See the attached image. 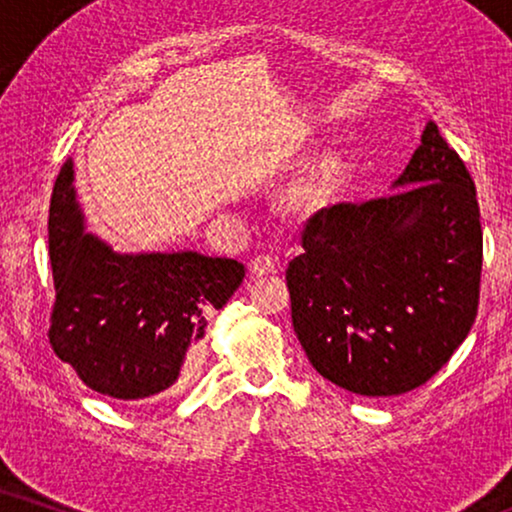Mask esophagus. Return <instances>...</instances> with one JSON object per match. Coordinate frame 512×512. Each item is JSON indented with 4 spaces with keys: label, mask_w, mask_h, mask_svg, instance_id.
<instances>
[{
    "label": "esophagus",
    "mask_w": 512,
    "mask_h": 512,
    "mask_svg": "<svg viewBox=\"0 0 512 512\" xmlns=\"http://www.w3.org/2000/svg\"><path fill=\"white\" fill-rule=\"evenodd\" d=\"M251 275L254 277H268V275H275V272L279 270V263L275 261V258H270V256H256L254 261H251Z\"/></svg>",
    "instance_id": "esophagus-1"
}]
</instances>
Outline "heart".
<instances>
[{"label":"heart","mask_w":512,"mask_h":512,"mask_svg":"<svg viewBox=\"0 0 512 512\" xmlns=\"http://www.w3.org/2000/svg\"><path fill=\"white\" fill-rule=\"evenodd\" d=\"M345 179V158L338 151L321 153L317 160H312L296 179L286 186L284 202L291 212L312 214L319 212L333 200L338 188Z\"/></svg>","instance_id":"heart-1"}]
</instances>
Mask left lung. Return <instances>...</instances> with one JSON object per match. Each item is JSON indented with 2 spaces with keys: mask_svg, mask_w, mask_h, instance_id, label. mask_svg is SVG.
Masks as SVG:
<instances>
[{
  "mask_svg": "<svg viewBox=\"0 0 512 512\" xmlns=\"http://www.w3.org/2000/svg\"><path fill=\"white\" fill-rule=\"evenodd\" d=\"M394 188L314 214L286 270L293 331L314 370L373 398L429 382L480 300L475 184L433 121Z\"/></svg>",
  "mask_w": 512,
  "mask_h": 512,
  "instance_id": "left-lung-1",
  "label": "left lung"
}]
</instances>
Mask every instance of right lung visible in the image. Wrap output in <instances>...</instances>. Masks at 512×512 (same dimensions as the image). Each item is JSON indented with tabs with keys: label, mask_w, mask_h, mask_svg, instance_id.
I'll return each instance as SVG.
<instances>
[{
	"label": "right lung",
	"mask_w": 512,
	"mask_h": 512,
	"mask_svg": "<svg viewBox=\"0 0 512 512\" xmlns=\"http://www.w3.org/2000/svg\"><path fill=\"white\" fill-rule=\"evenodd\" d=\"M72 181L67 160L48 209L53 352L86 387L116 401L174 394L193 373L209 312L237 291L244 265L198 251L116 254L83 233Z\"/></svg>",
	"instance_id": "right-lung-1"
}]
</instances>
